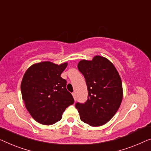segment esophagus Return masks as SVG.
Wrapping results in <instances>:
<instances>
[{
	"instance_id": "1",
	"label": "esophagus",
	"mask_w": 151,
	"mask_h": 151,
	"mask_svg": "<svg viewBox=\"0 0 151 151\" xmlns=\"http://www.w3.org/2000/svg\"><path fill=\"white\" fill-rule=\"evenodd\" d=\"M73 96L74 100L76 101V94H75V93H73Z\"/></svg>"
}]
</instances>
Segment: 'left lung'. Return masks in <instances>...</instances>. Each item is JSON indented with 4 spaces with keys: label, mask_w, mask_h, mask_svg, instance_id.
Wrapping results in <instances>:
<instances>
[{
    "label": "left lung",
    "mask_w": 151,
    "mask_h": 151,
    "mask_svg": "<svg viewBox=\"0 0 151 151\" xmlns=\"http://www.w3.org/2000/svg\"><path fill=\"white\" fill-rule=\"evenodd\" d=\"M77 66L88 90L87 102L75 105L81 120L92 127L104 125L113 117L122 102V82L118 71L110 60L100 55L91 60H81Z\"/></svg>",
    "instance_id": "left-lung-1"
}]
</instances>
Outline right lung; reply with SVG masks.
<instances>
[{"instance_id": "1", "label": "right lung", "mask_w": 151, "mask_h": 151, "mask_svg": "<svg viewBox=\"0 0 151 151\" xmlns=\"http://www.w3.org/2000/svg\"><path fill=\"white\" fill-rule=\"evenodd\" d=\"M68 63L58 65L42 62L32 65L26 71L21 91L26 109L32 117L42 125L59 121L62 114L74 103L66 89V81L60 76Z\"/></svg>"}]
</instances>
